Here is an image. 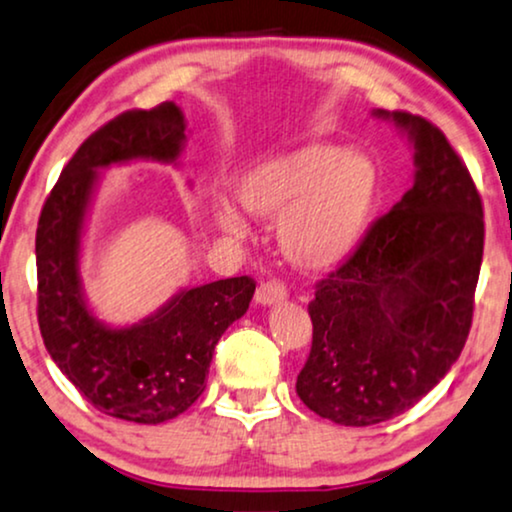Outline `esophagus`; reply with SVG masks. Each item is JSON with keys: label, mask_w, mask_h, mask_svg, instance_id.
<instances>
[{"label": "esophagus", "mask_w": 512, "mask_h": 512, "mask_svg": "<svg viewBox=\"0 0 512 512\" xmlns=\"http://www.w3.org/2000/svg\"><path fill=\"white\" fill-rule=\"evenodd\" d=\"M287 299V289L280 282H261L256 289V304L258 306H273Z\"/></svg>", "instance_id": "esophagus-1"}]
</instances>
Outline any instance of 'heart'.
I'll return each mask as SVG.
<instances>
[{
    "label": "heart",
    "instance_id": "obj_1",
    "mask_svg": "<svg viewBox=\"0 0 512 512\" xmlns=\"http://www.w3.org/2000/svg\"><path fill=\"white\" fill-rule=\"evenodd\" d=\"M237 201L254 218L277 220V242L296 268H337L358 244L380 201V170L365 151L306 142L258 156L235 178ZM213 223L230 237L249 232L237 206L220 199Z\"/></svg>",
    "mask_w": 512,
    "mask_h": 512
}]
</instances>
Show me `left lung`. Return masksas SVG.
Segmentation results:
<instances>
[{
  "mask_svg": "<svg viewBox=\"0 0 512 512\" xmlns=\"http://www.w3.org/2000/svg\"><path fill=\"white\" fill-rule=\"evenodd\" d=\"M413 147V187L375 220L308 304L313 346L296 394L320 418L368 427L413 408L458 361L482 266V199L444 132L375 109Z\"/></svg>",
  "mask_w": 512,
  "mask_h": 512,
  "instance_id": "8db88e82",
  "label": "left lung"
}]
</instances>
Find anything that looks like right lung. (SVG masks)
<instances>
[{
    "label": "right lung",
    "instance_id": "add662e5",
    "mask_svg": "<svg viewBox=\"0 0 512 512\" xmlns=\"http://www.w3.org/2000/svg\"><path fill=\"white\" fill-rule=\"evenodd\" d=\"M185 142L175 104L121 113L80 144L37 223V320L49 356L94 408L140 425L178 418L199 399L218 339L256 289L246 275L185 287L125 327L99 320L87 304L80 251L99 173L130 161L178 166Z\"/></svg>",
    "mask_w": 512,
    "mask_h": 512
}]
</instances>
